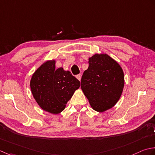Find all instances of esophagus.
Returning <instances> with one entry per match:
<instances>
[{"label": "esophagus", "mask_w": 155, "mask_h": 155, "mask_svg": "<svg viewBox=\"0 0 155 155\" xmlns=\"http://www.w3.org/2000/svg\"><path fill=\"white\" fill-rule=\"evenodd\" d=\"M76 78H77V79H78V80L79 81H80L81 79V74H78V75H76Z\"/></svg>", "instance_id": "34e87169"}]
</instances>
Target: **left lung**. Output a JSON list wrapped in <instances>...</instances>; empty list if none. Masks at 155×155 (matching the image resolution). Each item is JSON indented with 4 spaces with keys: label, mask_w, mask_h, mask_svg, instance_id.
<instances>
[{
    "label": "left lung",
    "mask_w": 155,
    "mask_h": 155,
    "mask_svg": "<svg viewBox=\"0 0 155 155\" xmlns=\"http://www.w3.org/2000/svg\"><path fill=\"white\" fill-rule=\"evenodd\" d=\"M89 67L81 80V88L91 108L105 112L116 105L124 86L121 66L106 53H96L89 58Z\"/></svg>",
    "instance_id": "left-lung-1"
}]
</instances>
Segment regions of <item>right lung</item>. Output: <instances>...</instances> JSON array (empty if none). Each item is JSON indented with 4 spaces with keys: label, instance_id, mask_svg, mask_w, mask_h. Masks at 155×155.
I'll list each match as a JSON object with an SVG mask.
<instances>
[{
    "label": "right lung",
    "instance_id": "1",
    "mask_svg": "<svg viewBox=\"0 0 155 155\" xmlns=\"http://www.w3.org/2000/svg\"><path fill=\"white\" fill-rule=\"evenodd\" d=\"M80 82L69 71L55 68V60H47L34 72L30 81L31 93L40 108L53 114L61 113Z\"/></svg>",
    "mask_w": 155,
    "mask_h": 155
}]
</instances>
